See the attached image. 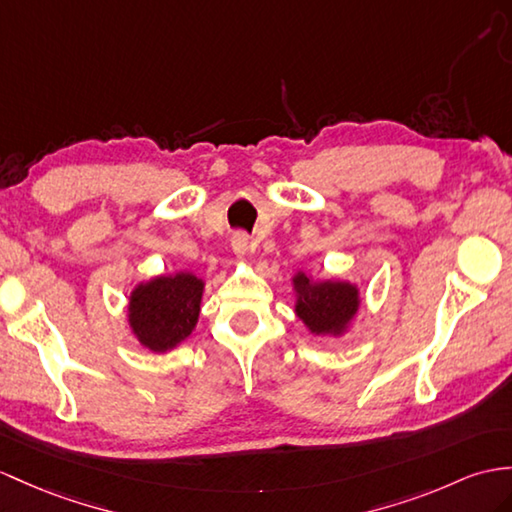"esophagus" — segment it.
I'll use <instances>...</instances> for the list:
<instances>
[{
	"label": "esophagus",
	"instance_id": "34e87169",
	"mask_svg": "<svg viewBox=\"0 0 512 512\" xmlns=\"http://www.w3.org/2000/svg\"><path fill=\"white\" fill-rule=\"evenodd\" d=\"M232 252L239 260H245L249 256V236L243 232H236L232 236Z\"/></svg>",
	"mask_w": 512,
	"mask_h": 512
}]
</instances>
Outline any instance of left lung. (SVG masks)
Masks as SVG:
<instances>
[{
    "label": "left lung",
    "mask_w": 512,
    "mask_h": 512,
    "mask_svg": "<svg viewBox=\"0 0 512 512\" xmlns=\"http://www.w3.org/2000/svg\"><path fill=\"white\" fill-rule=\"evenodd\" d=\"M291 286L295 297L293 310L310 334L341 339L352 330L363 304L358 284L339 278H313L306 271H297Z\"/></svg>",
    "instance_id": "1"
}]
</instances>
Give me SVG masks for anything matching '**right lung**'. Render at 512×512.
<instances>
[{"label":"right lung","instance_id":"obj_1","mask_svg":"<svg viewBox=\"0 0 512 512\" xmlns=\"http://www.w3.org/2000/svg\"><path fill=\"white\" fill-rule=\"evenodd\" d=\"M204 286L193 271L160 273L134 284L126 315L134 339L154 354L176 350L197 326Z\"/></svg>","mask_w":512,"mask_h":512}]
</instances>
